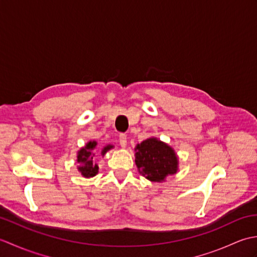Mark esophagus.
<instances>
[{"instance_id": "1", "label": "esophagus", "mask_w": 257, "mask_h": 257, "mask_svg": "<svg viewBox=\"0 0 257 257\" xmlns=\"http://www.w3.org/2000/svg\"><path fill=\"white\" fill-rule=\"evenodd\" d=\"M119 144L122 147V148H125V146H127V136H125L124 134H120Z\"/></svg>"}]
</instances>
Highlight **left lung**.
I'll return each mask as SVG.
<instances>
[{
    "label": "left lung",
    "mask_w": 257,
    "mask_h": 257,
    "mask_svg": "<svg viewBox=\"0 0 257 257\" xmlns=\"http://www.w3.org/2000/svg\"><path fill=\"white\" fill-rule=\"evenodd\" d=\"M135 162L140 174L151 182H163L179 170V158L171 146L150 137L135 148Z\"/></svg>",
    "instance_id": "8db88e82"
}]
</instances>
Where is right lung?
Here are the masks:
<instances>
[{"label": "right lung", "mask_w": 257, "mask_h": 257, "mask_svg": "<svg viewBox=\"0 0 257 257\" xmlns=\"http://www.w3.org/2000/svg\"><path fill=\"white\" fill-rule=\"evenodd\" d=\"M97 145L96 140H90L77 151V159H76V162L78 163L77 170L84 178H92L98 173V166L94 163V150L97 148ZM112 148L113 145H106L101 149V156H105L107 151Z\"/></svg>", "instance_id": "right-lung-1"}]
</instances>
